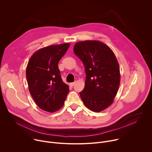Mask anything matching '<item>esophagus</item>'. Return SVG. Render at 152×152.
Returning <instances> with one entry per match:
<instances>
[{
    "label": "esophagus",
    "mask_w": 152,
    "mask_h": 152,
    "mask_svg": "<svg viewBox=\"0 0 152 152\" xmlns=\"http://www.w3.org/2000/svg\"><path fill=\"white\" fill-rule=\"evenodd\" d=\"M75 83H76V82H72V83H70V86H73L75 84Z\"/></svg>",
    "instance_id": "obj_1"
}]
</instances>
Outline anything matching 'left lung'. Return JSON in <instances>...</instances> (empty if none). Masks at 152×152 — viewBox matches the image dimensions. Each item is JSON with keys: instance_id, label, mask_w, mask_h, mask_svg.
<instances>
[{"instance_id": "1", "label": "left lung", "mask_w": 152, "mask_h": 152, "mask_svg": "<svg viewBox=\"0 0 152 152\" xmlns=\"http://www.w3.org/2000/svg\"><path fill=\"white\" fill-rule=\"evenodd\" d=\"M73 51L85 67V87L80 98L88 109L100 112L114 101L118 91L120 74L117 58L112 50L98 41L76 42Z\"/></svg>"}]
</instances>
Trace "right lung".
I'll return each instance as SVG.
<instances>
[{
  "label": "right lung",
  "mask_w": 152,
  "mask_h": 152,
  "mask_svg": "<svg viewBox=\"0 0 152 152\" xmlns=\"http://www.w3.org/2000/svg\"><path fill=\"white\" fill-rule=\"evenodd\" d=\"M70 45L64 43L40 49L28 62L26 75L29 90L42 110L55 112L66 99L69 86L62 81L58 64Z\"/></svg>",
  "instance_id": "right-lung-1"
}]
</instances>
